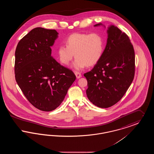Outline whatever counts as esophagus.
I'll return each mask as SVG.
<instances>
[{"label": "esophagus", "mask_w": 154, "mask_h": 154, "mask_svg": "<svg viewBox=\"0 0 154 154\" xmlns=\"http://www.w3.org/2000/svg\"><path fill=\"white\" fill-rule=\"evenodd\" d=\"M75 75L77 79H80V78L81 77V74L80 73H79V72H75Z\"/></svg>", "instance_id": "esophagus-1"}]
</instances>
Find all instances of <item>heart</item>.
Here are the masks:
<instances>
[{
	"label": "heart",
	"instance_id": "obj_1",
	"mask_svg": "<svg viewBox=\"0 0 154 154\" xmlns=\"http://www.w3.org/2000/svg\"><path fill=\"white\" fill-rule=\"evenodd\" d=\"M66 45H60L57 50L60 62L67 65L76 58L73 63L75 70H81L86 66L95 65L102 57L106 42L99 33H75L66 40Z\"/></svg>",
	"mask_w": 154,
	"mask_h": 154
}]
</instances>
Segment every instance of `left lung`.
Listing matches in <instances>:
<instances>
[{
  "instance_id": "8db88e82",
  "label": "left lung",
  "mask_w": 154,
  "mask_h": 154,
  "mask_svg": "<svg viewBox=\"0 0 154 154\" xmlns=\"http://www.w3.org/2000/svg\"><path fill=\"white\" fill-rule=\"evenodd\" d=\"M100 25L106 28L102 23L94 26ZM107 33L102 58L84 74L88 99L100 108L110 107L121 99L132 84L135 70L134 51L129 37L113 25L108 27Z\"/></svg>"
}]
</instances>
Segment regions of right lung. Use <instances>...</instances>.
<instances>
[{
	"mask_svg": "<svg viewBox=\"0 0 154 154\" xmlns=\"http://www.w3.org/2000/svg\"><path fill=\"white\" fill-rule=\"evenodd\" d=\"M58 37L55 30L36 28L19 42L15 52V80L28 101L44 111L58 107L76 79L52 57Z\"/></svg>",
	"mask_w": 154,
	"mask_h": 154,
	"instance_id": "1",
	"label": "right lung"
}]
</instances>
